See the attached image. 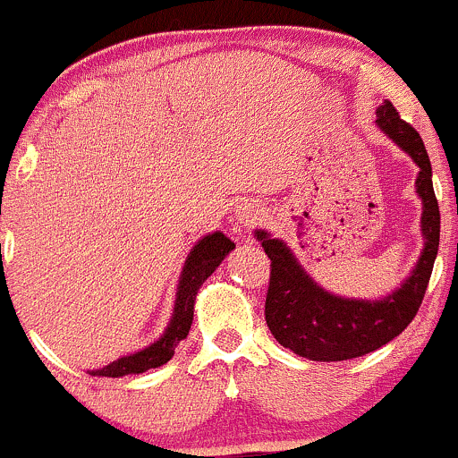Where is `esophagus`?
Masks as SVG:
<instances>
[{"label":"esophagus","instance_id":"1","mask_svg":"<svg viewBox=\"0 0 458 458\" xmlns=\"http://www.w3.org/2000/svg\"><path fill=\"white\" fill-rule=\"evenodd\" d=\"M263 219V212L259 210V208H248V210H243V215H242V224L243 225H255V224H259V221Z\"/></svg>","mask_w":458,"mask_h":458}]
</instances>
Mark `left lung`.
<instances>
[{"label": "left lung", "instance_id": "8db88e82", "mask_svg": "<svg viewBox=\"0 0 458 458\" xmlns=\"http://www.w3.org/2000/svg\"><path fill=\"white\" fill-rule=\"evenodd\" d=\"M377 117L383 132L417 161V192L423 199L421 228L426 248L410 279L396 293L381 301H352L323 293L279 239L257 233L270 259V284L266 293L267 327L284 348L312 361L363 357L399 336L421 308L438 252L441 215L423 140L401 119L392 101L378 106Z\"/></svg>", "mask_w": 458, "mask_h": 458}]
</instances>
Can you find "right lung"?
<instances>
[{
  "mask_svg": "<svg viewBox=\"0 0 458 458\" xmlns=\"http://www.w3.org/2000/svg\"><path fill=\"white\" fill-rule=\"evenodd\" d=\"M234 248V243L221 233L208 234L203 237L195 248H192L191 257H188L186 267L182 272V281H179L177 290V303H174V315L170 321L168 330L161 336L157 344L150 348L141 350V352L131 354V357H122L106 366L104 370H97L99 377H123V374H141L150 368H159L173 359L174 348L179 341H183L191 332L192 326V312H195V297L197 290L201 288L203 281L215 272V267L224 261Z\"/></svg>",
  "mask_w": 458,
  "mask_h": 458,
  "instance_id": "1",
  "label": "right lung"
}]
</instances>
